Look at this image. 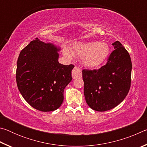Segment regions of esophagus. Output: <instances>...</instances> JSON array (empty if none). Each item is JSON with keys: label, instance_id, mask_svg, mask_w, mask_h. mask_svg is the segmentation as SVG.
<instances>
[{"label": "esophagus", "instance_id": "1", "mask_svg": "<svg viewBox=\"0 0 147 147\" xmlns=\"http://www.w3.org/2000/svg\"><path fill=\"white\" fill-rule=\"evenodd\" d=\"M82 70L80 68L75 67L72 71V76L73 78H80L82 77Z\"/></svg>", "mask_w": 147, "mask_h": 147}]
</instances>
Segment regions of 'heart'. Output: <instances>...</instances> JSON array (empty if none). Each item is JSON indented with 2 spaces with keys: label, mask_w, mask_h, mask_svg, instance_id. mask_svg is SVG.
Segmentation results:
<instances>
[{
  "label": "heart",
  "mask_w": 147,
  "mask_h": 147,
  "mask_svg": "<svg viewBox=\"0 0 147 147\" xmlns=\"http://www.w3.org/2000/svg\"><path fill=\"white\" fill-rule=\"evenodd\" d=\"M72 53L82 58L84 65L88 67H96L101 65L108 57L109 49L103 42L91 41L77 43L72 47ZM64 55L71 58V54L67 49H63Z\"/></svg>",
  "instance_id": "obj_1"
}]
</instances>
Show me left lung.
<instances>
[{
    "label": "left lung",
    "mask_w": 147,
    "mask_h": 147,
    "mask_svg": "<svg viewBox=\"0 0 147 147\" xmlns=\"http://www.w3.org/2000/svg\"><path fill=\"white\" fill-rule=\"evenodd\" d=\"M106 65L98 69H83L84 93L91 109L105 111L113 109L127 95L131 86V61L130 54L119 41Z\"/></svg>",
    "instance_id": "8db88e82"
}]
</instances>
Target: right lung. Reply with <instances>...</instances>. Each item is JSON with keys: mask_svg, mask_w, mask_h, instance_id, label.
<instances>
[{"mask_svg": "<svg viewBox=\"0 0 147 147\" xmlns=\"http://www.w3.org/2000/svg\"><path fill=\"white\" fill-rule=\"evenodd\" d=\"M59 48L36 38L19 54L17 63V88L27 102L41 111L59 108L63 91L72 80L74 65L58 62Z\"/></svg>", "mask_w": 147, "mask_h": 147, "instance_id": "1", "label": "right lung"}]
</instances>
